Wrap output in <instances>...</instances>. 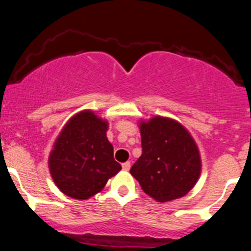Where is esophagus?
Segmentation results:
<instances>
[{"label": "esophagus", "instance_id": "34e87169", "mask_svg": "<svg viewBox=\"0 0 251 251\" xmlns=\"http://www.w3.org/2000/svg\"><path fill=\"white\" fill-rule=\"evenodd\" d=\"M129 168H131V163H129V162L123 163V170H125V171H128Z\"/></svg>", "mask_w": 251, "mask_h": 251}]
</instances>
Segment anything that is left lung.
<instances>
[{"label": "left lung", "instance_id": "obj_1", "mask_svg": "<svg viewBox=\"0 0 251 251\" xmlns=\"http://www.w3.org/2000/svg\"><path fill=\"white\" fill-rule=\"evenodd\" d=\"M138 125L143 153L129 170L131 175L158 203L184 197L201 172V153L194 137L169 117L140 119Z\"/></svg>", "mask_w": 251, "mask_h": 251}]
</instances>
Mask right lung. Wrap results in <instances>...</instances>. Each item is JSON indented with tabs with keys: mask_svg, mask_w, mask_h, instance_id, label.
Wrapping results in <instances>:
<instances>
[{
	"mask_svg": "<svg viewBox=\"0 0 251 251\" xmlns=\"http://www.w3.org/2000/svg\"><path fill=\"white\" fill-rule=\"evenodd\" d=\"M107 129V120L91 109L77 112L65 124L48 157L51 179L62 194L88 200L122 170L114 160Z\"/></svg>",
	"mask_w": 251,
	"mask_h": 251,
	"instance_id": "add662e5",
	"label": "right lung"
}]
</instances>
